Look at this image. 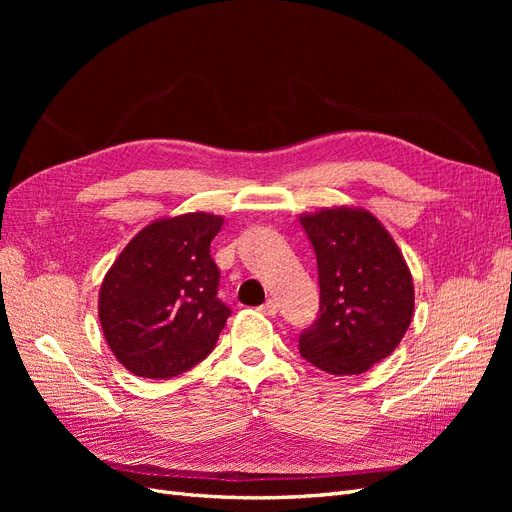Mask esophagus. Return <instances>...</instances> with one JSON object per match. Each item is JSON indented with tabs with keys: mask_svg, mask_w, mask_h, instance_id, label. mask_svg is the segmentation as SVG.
I'll return each mask as SVG.
<instances>
[{
	"mask_svg": "<svg viewBox=\"0 0 512 512\" xmlns=\"http://www.w3.org/2000/svg\"><path fill=\"white\" fill-rule=\"evenodd\" d=\"M260 312L267 314V316H275V314H277V301L269 299L267 303H262V305H260Z\"/></svg>",
	"mask_w": 512,
	"mask_h": 512,
	"instance_id": "1",
	"label": "esophagus"
}]
</instances>
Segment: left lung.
<instances>
[{"label":"left lung","instance_id":"8db88e82","mask_svg":"<svg viewBox=\"0 0 512 512\" xmlns=\"http://www.w3.org/2000/svg\"><path fill=\"white\" fill-rule=\"evenodd\" d=\"M314 245L320 316L299 352L333 376L363 374L386 359L414 314V282L404 254L376 215L331 207L299 215Z\"/></svg>","mask_w":512,"mask_h":512}]
</instances>
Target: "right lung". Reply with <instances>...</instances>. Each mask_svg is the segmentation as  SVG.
I'll list each match as a JSON object with an SVG mask.
<instances>
[{
	"mask_svg": "<svg viewBox=\"0 0 512 512\" xmlns=\"http://www.w3.org/2000/svg\"><path fill=\"white\" fill-rule=\"evenodd\" d=\"M224 224L205 211L160 218L104 275L98 318L115 359L138 378H173L215 348L230 316L218 299L211 241Z\"/></svg>",
	"mask_w": 512,
	"mask_h": 512,
	"instance_id": "obj_1",
	"label": "right lung"
}]
</instances>
